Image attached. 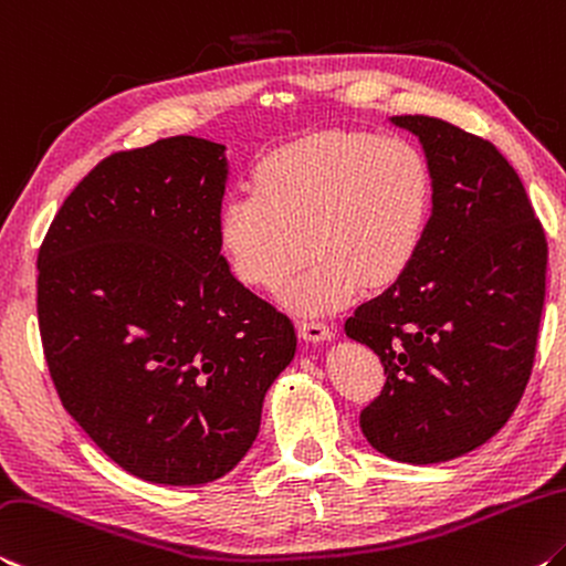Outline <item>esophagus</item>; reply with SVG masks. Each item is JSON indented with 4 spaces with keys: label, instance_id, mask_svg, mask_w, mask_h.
<instances>
[{
    "label": "esophagus",
    "instance_id": "1",
    "mask_svg": "<svg viewBox=\"0 0 566 566\" xmlns=\"http://www.w3.org/2000/svg\"><path fill=\"white\" fill-rule=\"evenodd\" d=\"M298 333L305 340H313V344H318V340H328L333 336V328L328 323L323 321H313V318H301L298 321Z\"/></svg>",
    "mask_w": 566,
    "mask_h": 566
}]
</instances>
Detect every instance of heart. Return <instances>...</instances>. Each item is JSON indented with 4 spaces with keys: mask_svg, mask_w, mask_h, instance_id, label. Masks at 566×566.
<instances>
[{
    "mask_svg": "<svg viewBox=\"0 0 566 566\" xmlns=\"http://www.w3.org/2000/svg\"><path fill=\"white\" fill-rule=\"evenodd\" d=\"M433 216V175L413 143L331 133L268 155L253 192L222 202L218 243L230 271L255 291L283 289L298 313H333L411 271Z\"/></svg>",
    "mask_w": 566,
    "mask_h": 566,
    "instance_id": "1",
    "label": "heart"
}]
</instances>
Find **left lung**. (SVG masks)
Here are the masks:
<instances>
[{
	"mask_svg": "<svg viewBox=\"0 0 566 566\" xmlns=\"http://www.w3.org/2000/svg\"><path fill=\"white\" fill-rule=\"evenodd\" d=\"M391 123L423 145L433 216L411 271L358 305L346 336L374 348L386 374L360 411L370 447L403 464H439L492 439L530 384L546 238L492 143L439 117Z\"/></svg>",
	"mask_w": 566,
	"mask_h": 566,
	"instance_id": "8db88e82",
	"label": "left lung"
}]
</instances>
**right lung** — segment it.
<instances>
[{
  "label": "right lung",
  "mask_w": 566,
  "mask_h": 566,
  "mask_svg": "<svg viewBox=\"0 0 566 566\" xmlns=\"http://www.w3.org/2000/svg\"><path fill=\"white\" fill-rule=\"evenodd\" d=\"M226 145L175 135L97 163L36 255V318L64 409L133 476H226L295 354L291 318L218 243Z\"/></svg>",
  "instance_id": "add662e5"
}]
</instances>
